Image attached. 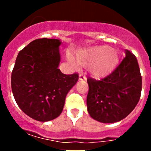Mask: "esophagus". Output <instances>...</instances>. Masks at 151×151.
I'll list each match as a JSON object with an SVG mask.
<instances>
[{"label": "esophagus", "instance_id": "1", "mask_svg": "<svg viewBox=\"0 0 151 151\" xmlns=\"http://www.w3.org/2000/svg\"><path fill=\"white\" fill-rule=\"evenodd\" d=\"M78 80L79 81H83V80H86V77L85 76H83V75H79L78 76Z\"/></svg>", "mask_w": 151, "mask_h": 151}]
</instances>
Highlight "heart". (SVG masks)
I'll use <instances>...</instances> for the list:
<instances>
[{
	"mask_svg": "<svg viewBox=\"0 0 151 151\" xmlns=\"http://www.w3.org/2000/svg\"><path fill=\"white\" fill-rule=\"evenodd\" d=\"M66 58L76 70H79L81 66H88L89 73L96 78L109 76L116 69L119 60L117 50L106 45L81 49L77 52L76 58L71 53H68Z\"/></svg>",
	"mask_w": 151,
	"mask_h": 151,
	"instance_id": "1",
	"label": "heart"
}]
</instances>
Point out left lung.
<instances>
[{"label":"left lung","instance_id":"1","mask_svg":"<svg viewBox=\"0 0 151 151\" xmlns=\"http://www.w3.org/2000/svg\"><path fill=\"white\" fill-rule=\"evenodd\" d=\"M125 57L106 78H88V112L103 123H113L129 115L141 97L142 78L135 56L125 50Z\"/></svg>","mask_w":151,"mask_h":151}]
</instances>
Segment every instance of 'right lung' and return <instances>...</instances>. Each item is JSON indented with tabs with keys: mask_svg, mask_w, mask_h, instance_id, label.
Returning <instances> with one entry per match:
<instances>
[{
	"mask_svg": "<svg viewBox=\"0 0 151 151\" xmlns=\"http://www.w3.org/2000/svg\"><path fill=\"white\" fill-rule=\"evenodd\" d=\"M60 40L32 41L18 54L11 75L13 97L21 110L40 122L61 114L66 94L78 82V74L65 75L58 69Z\"/></svg>",
	"mask_w": 151,
	"mask_h": 151,
	"instance_id": "add662e5",
	"label": "right lung"
}]
</instances>
